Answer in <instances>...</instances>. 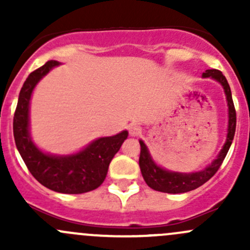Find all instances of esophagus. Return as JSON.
<instances>
[{
    "label": "esophagus",
    "instance_id": "esophagus-1",
    "mask_svg": "<svg viewBox=\"0 0 250 250\" xmlns=\"http://www.w3.org/2000/svg\"><path fill=\"white\" fill-rule=\"evenodd\" d=\"M143 132V128L139 123H130L129 125V134L133 135V137H138V135L141 134Z\"/></svg>",
    "mask_w": 250,
    "mask_h": 250
}]
</instances>
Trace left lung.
Instances as JSON below:
<instances>
[{
  "label": "left lung",
  "mask_w": 250,
  "mask_h": 250,
  "mask_svg": "<svg viewBox=\"0 0 250 250\" xmlns=\"http://www.w3.org/2000/svg\"><path fill=\"white\" fill-rule=\"evenodd\" d=\"M203 77H211L219 81L223 84L224 90H225L229 105V133L225 145H224L223 150L220 151L216 160H214L213 163L208 166L206 169L192 174H181L168 172V170H165L156 166L155 162L151 160L150 153H148L145 144L140 140V170L144 176V180L153 190L167 193H183L195 190V188L203 185L204 183H207L214 174L218 172V169L225 160L226 155H228L229 148L232 144L234 132H236V109H234L230 85H229L228 80L224 76L223 72L216 69L206 70V72H203Z\"/></svg>",
  "instance_id": "8db88e82"
}]
</instances>
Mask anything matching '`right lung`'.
Wrapping results in <instances>:
<instances>
[{
  "mask_svg": "<svg viewBox=\"0 0 250 250\" xmlns=\"http://www.w3.org/2000/svg\"><path fill=\"white\" fill-rule=\"evenodd\" d=\"M58 64L49 60L32 71L22 84L13 118L14 140L27 169L39 183L57 192L84 193L102 185L111 160L127 139L128 132L100 138L74 156L57 157L41 152L29 135L30 98L36 83Z\"/></svg>",
  "mask_w": 250,
  "mask_h": 250,
  "instance_id": "add662e5",
  "label": "right lung"
}]
</instances>
